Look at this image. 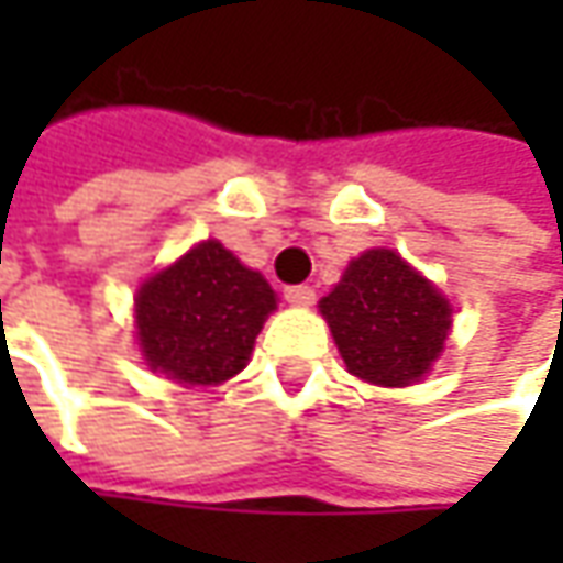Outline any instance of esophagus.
Masks as SVG:
<instances>
[{
    "mask_svg": "<svg viewBox=\"0 0 563 563\" xmlns=\"http://www.w3.org/2000/svg\"><path fill=\"white\" fill-rule=\"evenodd\" d=\"M285 300H288L291 307H313L316 291L310 285H294V288H285Z\"/></svg>",
    "mask_w": 563,
    "mask_h": 563,
    "instance_id": "obj_1",
    "label": "esophagus"
}]
</instances>
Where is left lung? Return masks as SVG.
<instances>
[{
  "label": "left lung",
  "instance_id": "1",
  "mask_svg": "<svg viewBox=\"0 0 563 563\" xmlns=\"http://www.w3.org/2000/svg\"><path fill=\"white\" fill-rule=\"evenodd\" d=\"M319 310L347 373L385 388L420 382L451 332L448 297L385 247L351 260Z\"/></svg>",
  "mask_w": 563,
  "mask_h": 563
}]
</instances>
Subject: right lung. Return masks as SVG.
I'll list each match as a JSON object with an SVG mask.
<instances>
[{
    "label": "right lung",
    "mask_w": 563,
    "mask_h": 563,
    "mask_svg": "<svg viewBox=\"0 0 563 563\" xmlns=\"http://www.w3.org/2000/svg\"><path fill=\"white\" fill-rule=\"evenodd\" d=\"M275 303L260 272L219 241H203L134 297L143 360L178 385H222L247 366Z\"/></svg>",
    "instance_id": "1"
}]
</instances>
